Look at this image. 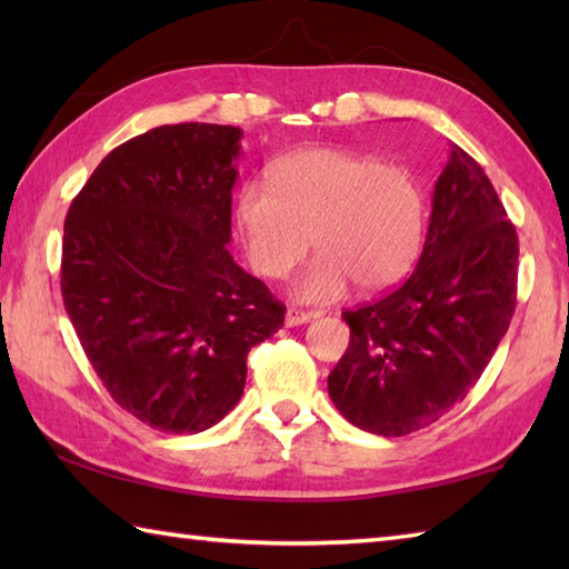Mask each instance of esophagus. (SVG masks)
Returning a JSON list of instances; mask_svg holds the SVG:
<instances>
[{"label":"esophagus","instance_id":"34e87169","mask_svg":"<svg viewBox=\"0 0 569 569\" xmlns=\"http://www.w3.org/2000/svg\"><path fill=\"white\" fill-rule=\"evenodd\" d=\"M312 318H318L316 312H306V310H298V308H288L286 310V325H288V328H298V325H306Z\"/></svg>","mask_w":569,"mask_h":569}]
</instances>
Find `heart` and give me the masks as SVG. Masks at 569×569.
<instances>
[{
  "label": "heart",
  "mask_w": 569,
  "mask_h": 569,
  "mask_svg": "<svg viewBox=\"0 0 569 569\" xmlns=\"http://www.w3.org/2000/svg\"><path fill=\"white\" fill-rule=\"evenodd\" d=\"M247 257L266 278H283L318 257L291 293L300 303L340 298L349 281L371 293L413 266L422 239V192L403 166L345 149H308L276 161L269 180H247L237 196Z\"/></svg>",
  "instance_id": "b5f03b06"
}]
</instances>
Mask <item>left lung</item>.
Listing matches in <instances>:
<instances>
[{"mask_svg": "<svg viewBox=\"0 0 569 569\" xmlns=\"http://www.w3.org/2000/svg\"><path fill=\"white\" fill-rule=\"evenodd\" d=\"M518 237L481 166L452 143L418 266L391 293L345 310L349 347L328 377L337 410L383 438L465 401L516 308Z\"/></svg>", "mask_w": 569, "mask_h": 569, "instance_id": "obj_1", "label": "left lung"}]
</instances>
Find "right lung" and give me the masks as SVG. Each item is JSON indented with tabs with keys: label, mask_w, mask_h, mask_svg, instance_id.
<instances>
[{
	"label": "right lung",
	"mask_w": 569,
	"mask_h": 569,
	"mask_svg": "<svg viewBox=\"0 0 569 569\" xmlns=\"http://www.w3.org/2000/svg\"><path fill=\"white\" fill-rule=\"evenodd\" d=\"M239 141V127H156L107 153L66 217L68 318L104 389L161 432L220 422L249 349L283 325L227 249Z\"/></svg>",
	"instance_id": "1"
}]
</instances>
